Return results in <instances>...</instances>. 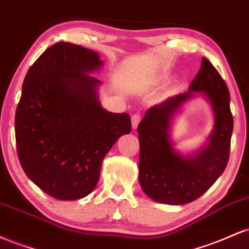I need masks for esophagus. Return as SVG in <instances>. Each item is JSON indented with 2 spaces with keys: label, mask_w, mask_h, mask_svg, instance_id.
<instances>
[{
  "label": "esophagus",
  "mask_w": 249,
  "mask_h": 249,
  "mask_svg": "<svg viewBox=\"0 0 249 249\" xmlns=\"http://www.w3.org/2000/svg\"><path fill=\"white\" fill-rule=\"evenodd\" d=\"M141 119H142V116H141V113H134V115H132V117H131V123H132V127L134 128V130H136L137 127H138V124H139V122H141Z\"/></svg>",
  "instance_id": "obj_1"
}]
</instances>
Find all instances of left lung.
<instances>
[{
    "instance_id": "1",
    "label": "left lung",
    "mask_w": 249,
    "mask_h": 249,
    "mask_svg": "<svg viewBox=\"0 0 249 249\" xmlns=\"http://www.w3.org/2000/svg\"><path fill=\"white\" fill-rule=\"evenodd\" d=\"M199 93L214 116L207 145L185 156L174 148L170 123L183 103ZM230 91L212 63L202 57L201 68L187 92L150 107L138 125L139 182L148 198L167 205H184L201 196L224 173L230 158L233 116Z\"/></svg>"
}]
</instances>
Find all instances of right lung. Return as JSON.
<instances>
[{"label":"right lung","mask_w":249,"mask_h":249,"mask_svg":"<svg viewBox=\"0 0 249 249\" xmlns=\"http://www.w3.org/2000/svg\"><path fill=\"white\" fill-rule=\"evenodd\" d=\"M99 55L59 42L30 67L16 108L15 137L22 168L43 192L58 200L87 196L98 182L103 159L123 134L130 115L101 105Z\"/></svg>","instance_id":"1"}]
</instances>
